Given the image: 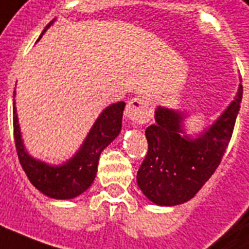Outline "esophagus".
<instances>
[{"mask_svg": "<svg viewBox=\"0 0 249 249\" xmlns=\"http://www.w3.org/2000/svg\"><path fill=\"white\" fill-rule=\"evenodd\" d=\"M126 116L134 123L143 124L151 119L153 110L143 96H134L126 106Z\"/></svg>", "mask_w": 249, "mask_h": 249, "instance_id": "34e87169", "label": "esophagus"}]
</instances>
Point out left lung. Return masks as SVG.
Instances as JSON below:
<instances>
[{
	"label": "left lung",
	"instance_id": "obj_1",
	"mask_svg": "<svg viewBox=\"0 0 249 249\" xmlns=\"http://www.w3.org/2000/svg\"><path fill=\"white\" fill-rule=\"evenodd\" d=\"M243 86L234 100L209 130L197 139L182 135L185 116L158 107L156 123L146 128L149 150L137 173L143 195L157 205H178L189 201L211 178L232 138L240 110Z\"/></svg>",
	"mask_w": 249,
	"mask_h": 249
}]
</instances>
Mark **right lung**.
I'll return each mask as SVG.
<instances>
[{"label":"right lung","instance_id":"1","mask_svg":"<svg viewBox=\"0 0 249 249\" xmlns=\"http://www.w3.org/2000/svg\"><path fill=\"white\" fill-rule=\"evenodd\" d=\"M124 106H126L124 102H118L108 106L100 114L98 121L95 122L87 139L84 141L76 156L65 165L57 167L49 166L47 163L37 161L31 156H28L21 141L16 107L13 106V131H15L16 150L21 166L33 186H36L44 195L57 200L73 198L82 195L84 190H87L96 176L100 153L121 133Z\"/></svg>","mask_w":249,"mask_h":249}]
</instances>
